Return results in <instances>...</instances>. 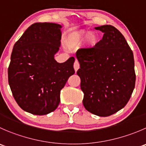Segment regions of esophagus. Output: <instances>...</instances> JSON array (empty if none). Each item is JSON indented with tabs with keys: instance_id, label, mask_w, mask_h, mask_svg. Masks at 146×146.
Instances as JSON below:
<instances>
[{
	"instance_id": "34e87169",
	"label": "esophagus",
	"mask_w": 146,
	"mask_h": 146,
	"mask_svg": "<svg viewBox=\"0 0 146 146\" xmlns=\"http://www.w3.org/2000/svg\"><path fill=\"white\" fill-rule=\"evenodd\" d=\"M73 67H74L75 71H77V70H78L79 68H80V64H79L78 61L77 60H76V61H75L74 65H73Z\"/></svg>"
}]
</instances>
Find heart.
<instances>
[{"label": "heart", "instance_id": "b5f03b06", "mask_svg": "<svg viewBox=\"0 0 146 146\" xmlns=\"http://www.w3.org/2000/svg\"><path fill=\"white\" fill-rule=\"evenodd\" d=\"M87 38V45L89 47H94L98 42V38L96 34L80 31L70 34L67 38V43L70 46H74L84 41Z\"/></svg>", "mask_w": 146, "mask_h": 146}]
</instances>
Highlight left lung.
<instances>
[{
    "label": "left lung",
    "mask_w": 146,
    "mask_h": 146,
    "mask_svg": "<svg viewBox=\"0 0 146 146\" xmlns=\"http://www.w3.org/2000/svg\"><path fill=\"white\" fill-rule=\"evenodd\" d=\"M103 33L93 48L76 52L77 74L84 93L83 103L91 113L111 115L125 107L135 88L133 53L123 35L111 25L96 27Z\"/></svg>",
    "instance_id": "1"
}]
</instances>
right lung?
<instances>
[{
  "label": "right lung",
  "instance_id": "1",
  "mask_svg": "<svg viewBox=\"0 0 146 146\" xmlns=\"http://www.w3.org/2000/svg\"><path fill=\"white\" fill-rule=\"evenodd\" d=\"M62 26L35 23L15 43L8 69V83L18 106L33 115L53 112L60 103V90L74 74L75 58L59 63Z\"/></svg>",
  "mask_w": 146,
  "mask_h": 146
}]
</instances>
